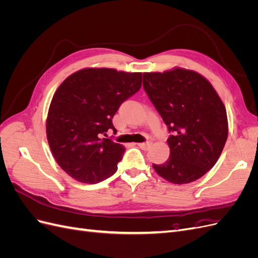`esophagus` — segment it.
Here are the masks:
<instances>
[{
	"instance_id": "34e87169",
	"label": "esophagus",
	"mask_w": 258,
	"mask_h": 258,
	"mask_svg": "<svg viewBox=\"0 0 258 258\" xmlns=\"http://www.w3.org/2000/svg\"><path fill=\"white\" fill-rule=\"evenodd\" d=\"M151 145H152V142H150V141L143 142V143H139V144H138V146H139L140 148H142V150H144V151L148 150V148L151 147Z\"/></svg>"
}]
</instances>
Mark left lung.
<instances>
[{"label": "left lung", "mask_w": 258, "mask_h": 258, "mask_svg": "<svg viewBox=\"0 0 258 258\" xmlns=\"http://www.w3.org/2000/svg\"><path fill=\"white\" fill-rule=\"evenodd\" d=\"M143 87L167 124L170 157L153 165L173 184H187L212 169L228 137L226 108L213 86L197 72L175 68L143 73Z\"/></svg>", "instance_id": "1"}]
</instances>
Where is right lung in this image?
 Instances as JSON below:
<instances>
[{
  "label": "right lung",
  "instance_id": "right-lung-1",
  "mask_svg": "<svg viewBox=\"0 0 258 258\" xmlns=\"http://www.w3.org/2000/svg\"><path fill=\"white\" fill-rule=\"evenodd\" d=\"M141 85V73L88 68L59 86L48 110L46 134L66 173L79 182L96 184L116 172L124 147L102 136L115 130V113Z\"/></svg>",
  "mask_w": 258,
  "mask_h": 258
}]
</instances>
